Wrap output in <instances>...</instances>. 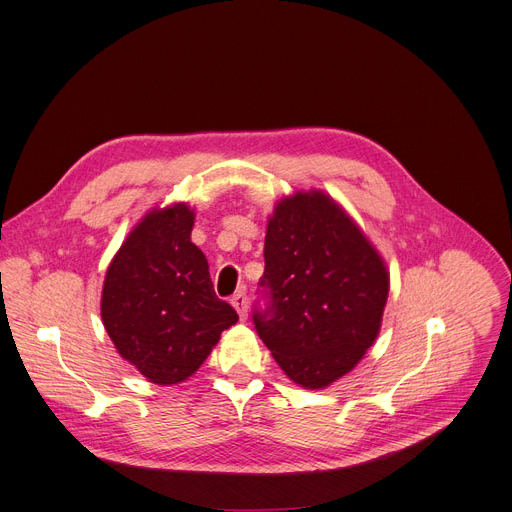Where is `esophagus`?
I'll list each match as a JSON object with an SVG mask.
<instances>
[{
  "mask_svg": "<svg viewBox=\"0 0 512 512\" xmlns=\"http://www.w3.org/2000/svg\"><path fill=\"white\" fill-rule=\"evenodd\" d=\"M231 305L235 307V311L240 313V318L246 320V316H248V297H246L244 291H238L231 297Z\"/></svg>",
  "mask_w": 512,
  "mask_h": 512,
  "instance_id": "34e87169",
  "label": "esophagus"
}]
</instances>
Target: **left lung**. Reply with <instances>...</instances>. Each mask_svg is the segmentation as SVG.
I'll list each match as a JSON object with an SVG mask.
<instances>
[{"instance_id": "1", "label": "left lung", "mask_w": 512, "mask_h": 512, "mask_svg": "<svg viewBox=\"0 0 512 512\" xmlns=\"http://www.w3.org/2000/svg\"><path fill=\"white\" fill-rule=\"evenodd\" d=\"M258 285V336L289 379L322 389L355 369L375 342L389 274L357 223L311 190L274 207Z\"/></svg>"}]
</instances>
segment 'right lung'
<instances>
[{
	"instance_id": "obj_1",
	"label": "right lung",
	"mask_w": 512,
	"mask_h": 512,
	"mask_svg": "<svg viewBox=\"0 0 512 512\" xmlns=\"http://www.w3.org/2000/svg\"><path fill=\"white\" fill-rule=\"evenodd\" d=\"M186 203L153 209L112 258L102 289V322L119 355L151 383L188 379L238 313L221 301L205 254L190 242Z\"/></svg>"
}]
</instances>
